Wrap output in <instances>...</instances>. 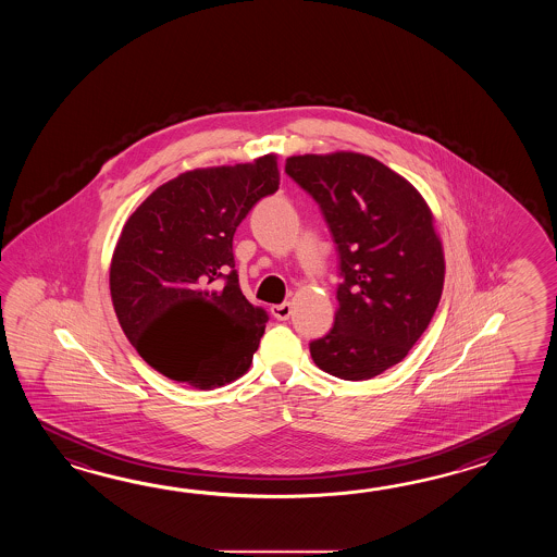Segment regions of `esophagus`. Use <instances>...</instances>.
<instances>
[{
    "label": "esophagus",
    "mask_w": 557,
    "mask_h": 557,
    "mask_svg": "<svg viewBox=\"0 0 557 557\" xmlns=\"http://www.w3.org/2000/svg\"><path fill=\"white\" fill-rule=\"evenodd\" d=\"M271 312H273V317L276 320H288L290 314H293V307H290V302H283V305L271 307Z\"/></svg>",
    "instance_id": "esophagus-1"
}]
</instances>
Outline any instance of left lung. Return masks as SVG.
I'll use <instances>...</instances> for the list:
<instances>
[{"mask_svg": "<svg viewBox=\"0 0 557 557\" xmlns=\"http://www.w3.org/2000/svg\"><path fill=\"white\" fill-rule=\"evenodd\" d=\"M284 171L319 202L341 257L334 326L310 356L336 379H374L410 352L438 308L446 262L432 211L368 154H295Z\"/></svg>", "mask_w": 557, "mask_h": 557, "instance_id": "8db88e82", "label": "left lung"}]
</instances>
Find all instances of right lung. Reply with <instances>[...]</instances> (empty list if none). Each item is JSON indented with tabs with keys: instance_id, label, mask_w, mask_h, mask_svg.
<instances>
[{
	"instance_id": "obj_1",
	"label": "right lung",
	"mask_w": 557,
	"mask_h": 557,
	"mask_svg": "<svg viewBox=\"0 0 557 557\" xmlns=\"http://www.w3.org/2000/svg\"><path fill=\"white\" fill-rule=\"evenodd\" d=\"M276 154L181 173L123 225L109 269L119 324L163 376L213 391L249 370L269 314L238 286L233 237L278 189Z\"/></svg>"
}]
</instances>
